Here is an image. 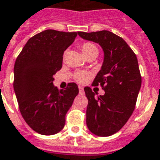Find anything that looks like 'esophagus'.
I'll return each instance as SVG.
<instances>
[{"label":"esophagus","mask_w":160,"mask_h":160,"mask_svg":"<svg viewBox=\"0 0 160 160\" xmlns=\"http://www.w3.org/2000/svg\"><path fill=\"white\" fill-rule=\"evenodd\" d=\"M78 88H79V91H80V92H83V87L79 86Z\"/></svg>","instance_id":"obj_1"}]
</instances>
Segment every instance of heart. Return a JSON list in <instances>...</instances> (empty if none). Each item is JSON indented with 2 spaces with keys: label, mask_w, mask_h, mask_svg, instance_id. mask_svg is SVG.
Returning <instances> with one entry per match:
<instances>
[{
  "label": "heart",
  "mask_w": 160,
  "mask_h": 160,
  "mask_svg": "<svg viewBox=\"0 0 160 160\" xmlns=\"http://www.w3.org/2000/svg\"><path fill=\"white\" fill-rule=\"evenodd\" d=\"M81 50H82V54L86 57L94 53L98 54V49L97 48V46L91 42H85V43L82 44ZM64 56H65V54H64ZM90 77H91V73L88 71H78L75 75V79L78 82H84L87 79H89Z\"/></svg>",
  "instance_id": "1"
}]
</instances>
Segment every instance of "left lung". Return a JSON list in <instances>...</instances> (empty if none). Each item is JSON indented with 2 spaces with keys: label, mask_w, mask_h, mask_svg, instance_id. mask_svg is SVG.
<instances>
[{
  "label": "left lung",
  "mask_w": 160,
  "mask_h": 160,
  "mask_svg": "<svg viewBox=\"0 0 160 160\" xmlns=\"http://www.w3.org/2000/svg\"><path fill=\"white\" fill-rule=\"evenodd\" d=\"M78 34L103 48V64L93 85L100 84L104 94H95L90 87H85L84 91L88 98L87 127L97 136L108 137L126 124L135 109L141 87L137 57L123 38L111 31Z\"/></svg>",
  "instance_id": "obj_1"
}]
</instances>
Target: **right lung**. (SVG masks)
<instances>
[{
  "label": "right lung",
  "mask_w": 160,
  "mask_h": 160,
  "mask_svg": "<svg viewBox=\"0 0 160 160\" xmlns=\"http://www.w3.org/2000/svg\"><path fill=\"white\" fill-rule=\"evenodd\" d=\"M77 36V32L44 30L28 41L15 61L14 90L20 112L29 127L42 135L62 130L66 113L79 92L75 82L60 91L53 84L63 53Z\"/></svg>",
  "instance_id": "1"
}]
</instances>
